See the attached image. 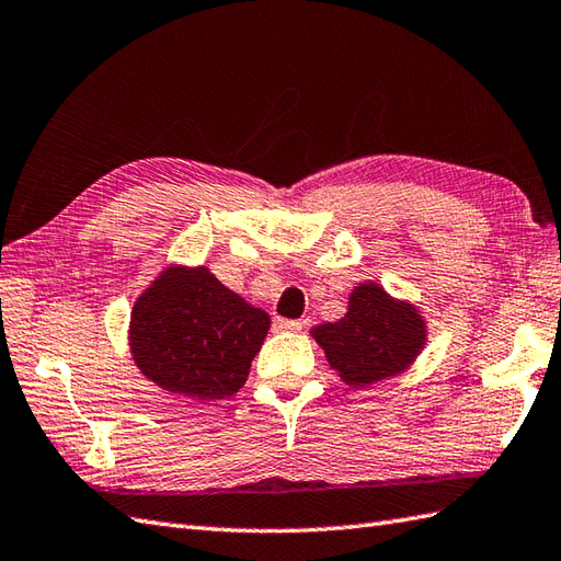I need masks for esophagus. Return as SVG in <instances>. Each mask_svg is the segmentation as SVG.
I'll use <instances>...</instances> for the list:
<instances>
[{
  "label": "esophagus",
  "instance_id": "1",
  "mask_svg": "<svg viewBox=\"0 0 561 561\" xmlns=\"http://www.w3.org/2000/svg\"><path fill=\"white\" fill-rule=\"evenodd\" d=\"M275 328L279 332H298L304 328L301 320H289V318H275Z\"/></svg>",
  "mask_w": 561,
  "mask_h": 561
}]
</instances>
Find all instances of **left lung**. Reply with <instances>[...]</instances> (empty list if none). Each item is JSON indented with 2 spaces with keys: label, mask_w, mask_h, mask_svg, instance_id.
Returning <instances> with one entry per match:
<instances>
[{
  "label": "left lung",
  "mask_w": 561,
  "mask_h": 561,
  "mask_svg": "<svg viewBox=\"0 0 561 561\" xmlns=\"http://www.w3.org/2000/svg\"><path fill=\"white\" fill-rule=\"evenodd\" d=\"M310 334L346 385L366 387L411 366L425 344V322L411 304L394 301L370 282L356 286L342 320Z\"/></svg>",
  "instance_id": "8db88e82"
}]
</instances>
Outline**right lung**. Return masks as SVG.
Returning a JSON list of instances; mask_svg holds the SVG:
<instances>
[{"label":"right lung","instance_id":"1","mask_svg":"<svg viewBox=\"0 0 561 561\" xmlns=\"http://www.w3.org/2000/svg\"><path fill=\"white\" fill-rule=\"evenodd\" d=\"M270 316L227 289L207 267H169L131 316V354L142 375L188 399H225L243 387Z\"/></svg>","mask_w":561,"mask_h":561}]
</instances>
